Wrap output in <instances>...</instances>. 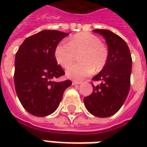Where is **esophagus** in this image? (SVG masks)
<instances>
[{
    "label": "esophagus",
    "instance_id": "esophagus-1",
    "mask_svg": "<svg viewBox=\"0 0 147 147\" xmlns=\"http://www.w3.org/2000/svg\"><path fill=\"white\" fill-rule=\"evenodd\" d=\"M72 84L73 85H79V84H81V82H79V81H73Z\"/></svg>",
    "mask_w": 147,
    "mask_h": 147
}]
</instances>
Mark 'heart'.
Wrapping results in <instances>:
<instances>
[{
    "mask_svg": "<svg viewBox=\"0 0 147 147\" xmlns=\"http://www.w3.org/2000/svg\"><path fill=\"white\" fill-rule=\"evenodd\" d=\"M80 52V63L69 66ZM56 62L66 70V76L74 80H82L96 71L101 70L106 64L109 51L97 36L91 32H82L69 37L68 44L59 43L55 49Z\"/></svg>",
    "mask_w": 147,
    "mask_h": 147,
    "instance_id": "obj_1",
    "label": "heart"
}]
</instances>
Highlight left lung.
<instances>
[{"instance_id": "left-lung-1", "label": "left lung", "mask_w": 147, "mask_h": 147, "mask_svg": "<svg viewBox=\"0 0 147 147\" xmlns=\"http://www.w3.org/2000/svg\"><path fill=\"white\" fill-rule=\"evenodd\" d=\"M93 32L105 37L109 56L102 70L92 78L100 84L92 85L93 91L84 98V104L92 115L106 118L117 113L127 98L133 61L127 43L119 36L107 29Z\"/></svg>"}]
</instances>
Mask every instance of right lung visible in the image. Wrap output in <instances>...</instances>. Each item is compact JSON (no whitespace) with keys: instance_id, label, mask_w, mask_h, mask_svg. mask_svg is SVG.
I'll use <instances>...</instances> for the list:
<instances>
[{"instance_id":"obj_1","label":"right lung","mask_w":147,"mask_h":147,"mask_svg":"<svg viewBox=\"0 0 147 147\" xmlns=\"http://www.w3.org/2000/svg\"><path fill=\"white\" fill-rule=\"evenodd\" d=\"M69 34L43 30L26 38L15 55L14 87L23 107L37 117L47 116L58 108L70 80L56 82L65 74L57 65L55 49Z\"/></svg>"}]
</instances>
